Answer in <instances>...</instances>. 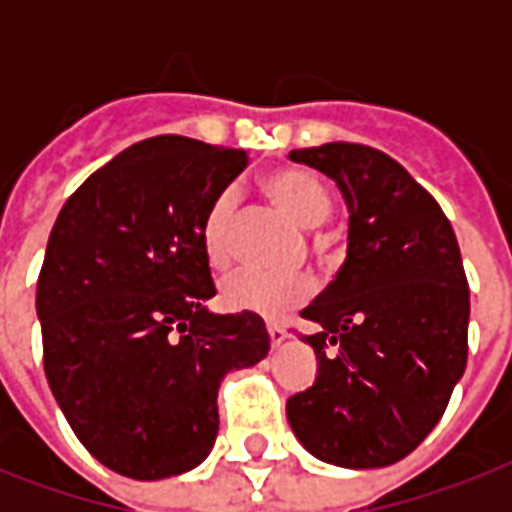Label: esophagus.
<instances>
[{
	"label": "esophagus",
	"instance_id": "esophagus-1",
	"mask_svg": "<svg viewBox=\"0 0 512 512\" xmlns=\"http://www.w3.org/2000/svg\"><path fill=\"white\" fill-rule=\"evenodd\" d=\"M268 337H271L273 348H279L281 342L287 340V329L281 327V324H276V321H271V324H268Z\"/></svg>",
	"mask_w": 512,
	"mask_h": 512
}]
</instances>
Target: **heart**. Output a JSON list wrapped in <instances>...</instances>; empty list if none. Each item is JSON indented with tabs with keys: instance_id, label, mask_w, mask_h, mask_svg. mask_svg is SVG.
<instances>
[{
	"instance_id": "1",
	"label": "heart",
	"mask_w": 512,
	"mask_h": 512,
	"mask_svg": "<svg viewBox=\"0 0 512 512\" xmlns=\"http://www.w3.org/2000/svg\"><path fill=\"white\" fill-rule=\"evenodd\" d=\"M265 193L295 220L300 228H319L332 212L327 188L308 170L284 167L263 177ZM239 199L233 191L217 193L201 220V252L209 268H223L231 257V225ZM311 276H273L260 271H236L220 287V305L231 313H255L276 319L313 295Z\"/></svg>"
}]
</instances>
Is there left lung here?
I'll return each mask as SVG.
<instances>
[{"instance_id": "8db88e82", "label": "left lung", "mask_w": 512, "mask_h": 512, "mask_svg": "<svg viewBox=\"0 0 512 512\" xmlns=\"http://www.w3.org/2000/svg\"><path fill=\"white\" fill-rule=\"evenodd\" d=\"M289 159L324 172L348 207V255L303 311L319 361L287 401L297 441L337 468H385L425 441L468 364L470 292L452 223L377 148L324 143Z\"/></svg>"}]
</instances>
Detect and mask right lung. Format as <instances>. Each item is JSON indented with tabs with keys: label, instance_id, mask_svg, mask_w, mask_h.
Returning a JSON list of instances; mask_svg holds the SVG:
<instances>
[{
	"label": "right lung",
	"instance_id": "right-lung-1",
	"mask_svg": "<svg viewBox=\"0 0 512 512\" xmlns=\"http://www.w3.org/2000/svg\"><path fill=\"white\" fill-rule=\"evenodd\" d=\"M247 151L180 135L135 143L92 172L52 225L36 284L44 374L87 452L159 481L207 460L217 388L268 356L255 313H212L201 220Z\"/></svg>",
	"mask_w": 512,
	"mask_h": 512
}]
</instances>
